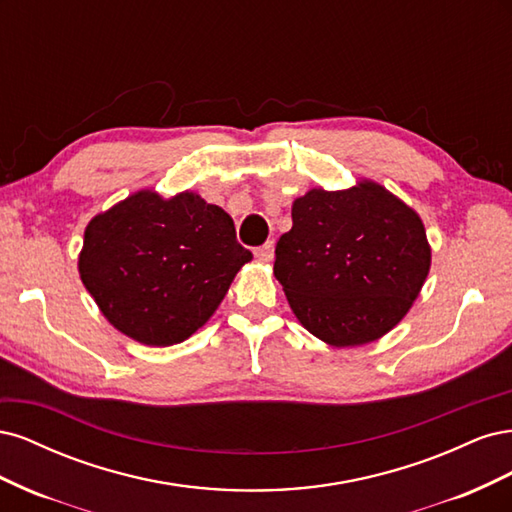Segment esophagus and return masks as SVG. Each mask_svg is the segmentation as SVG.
Instances as JSON below:
<instances>
[{"instance_id": "34e87169", "label": "esophagus", "mask_w": 512, "mask_h": 512, "mask_svg": "<svg viewBox=\"0 0 512 512\" xmlns=\"http://www.w3.org/2000/svg\"><path fill=\"white\" fill-rule=\"evenodd\" d=\"M254 254H256V258L262 260V262H271L273 256H275V245H273V241H267L265 245L256 247Z\"/></svg>"}]
</instances>
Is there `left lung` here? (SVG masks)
<instances>
[{
	"label": "left lung",
	"instance_id": "8db88e82",
	"mask_svg": "<svg viewBox=\"0 0 512 512\" xmlns=\"http://www.w3.org/2000/svg\"><path fill=\"white\" fill-rule=\"evenodd\" d=\"M429 265L418 213L382 185L361 181L294 200L273 273L303 327L348 348L376 342L408 314Z\"/></svg>",
	"mask_w": 512,
	"mask_h": 512
}]
</instances>
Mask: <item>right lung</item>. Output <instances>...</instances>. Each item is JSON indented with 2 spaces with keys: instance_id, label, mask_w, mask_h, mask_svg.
<instances>
[{
  "instance_id": "obj_1",
  "label": "right lung",
  "mask_w": 512,
  "mask_h": 512,
  "mask_svg": "<svg viewBox=\"0 0 512 512\" xmlns=\"http://www.w3.org/2000/svg\"><path fill=\"white\" fill-rule=\"evenodd\" d=\"M250 260L218 205L194 192L141 190L87 224L79 273L117 331L173 346L213 316Z\"/></svg>"
}]
</instances>
